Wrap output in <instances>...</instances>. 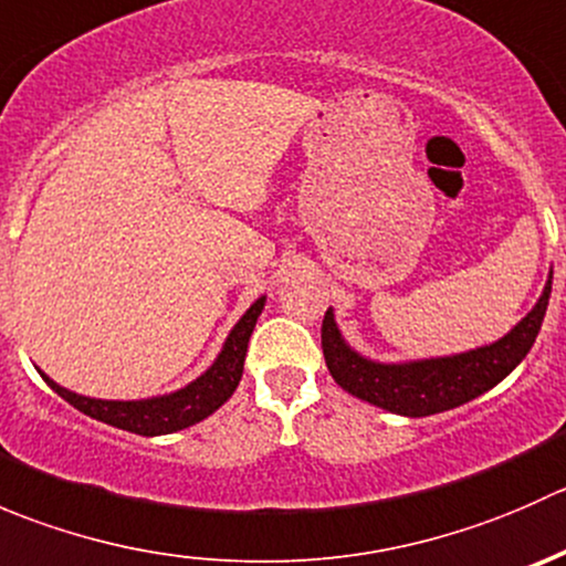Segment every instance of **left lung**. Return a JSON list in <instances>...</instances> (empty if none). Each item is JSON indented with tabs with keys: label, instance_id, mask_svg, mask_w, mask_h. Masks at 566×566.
<instances>
[{
	"label": "left lung",
	"instance_id": "1",
	"mask_svg": "<svg viewBox=\"0 0 566 566\" xmlns=\"http://www.w3.org/2000/svg\"><path fill=\"white\" fill-rule=\"evenodd\" d=\"M551 284L553 268L547 271L545 287L528 315L512 325L501 339L452 356L408 361H378L358 353L342 334L334 306H328L323 319V356L331 378L353 397L408 419L460 408L499 386L528 356L545 319Z\"/></svg>",
	"mask_w": 566,
	"mask_h": 566
}]
</instances>
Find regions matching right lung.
Wrapping results in <instances>:
<instances>
[{
  "label": "right lung",
  "mask_w": 566,
  "mask_h": 566,
  "mask_svg": "<svg viewBox=\"0 0 566 566\" xmlns=\"http://www.w3.org/2000/svg\"><path fill=\"white\" fill-rule=\"evenodd\" d=\"M262 310H265V295H260L243 312V317L232 325V331L227 334L224 345H221L213 364L199 378H193L191 384L169 394H156V397L145 399L84 397V394L60 386L49 375L40 373V369L38 373L43 375L45 384L60 394L65 402H71L73 408L87 413L90 419H98L104 424L117 427V430L136 432V436H169V432L186 430V427L208 419L210 413H216L235 394L243 375V361H247L251 331H254L256 317L262 315Z\"/></svg>",
  "instance_id": "obj_1"
}]
</instances>
